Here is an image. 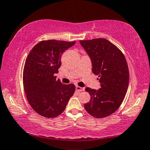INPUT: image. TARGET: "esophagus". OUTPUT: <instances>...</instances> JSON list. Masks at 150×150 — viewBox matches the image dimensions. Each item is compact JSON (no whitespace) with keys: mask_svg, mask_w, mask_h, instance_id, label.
I'll list each match as a JSON object with an SVG mask.
<instances>
[{"mask_svg":"<svg viewBox=\"0 0 150 150\" xmlns=\"http://www.w3.org/2000/svg\"><path fill=\"white\" fill-rule=\"evenodd\" d=\"M76 91H77V92H82V91H84V88H82V87L77 86H76Z\"/></svg>","mask_w":150,"mask_h":150,"instance_id":"34e87169","label":"esophagus"}]
</instances>
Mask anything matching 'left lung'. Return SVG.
<instances>
[{"label": "left lung", "instance_id": "left-lung-1", "mask_svg": "<svg viewBox=\"0 0 150 150\" xmlns=\"http://www.w3.org/2000/svg\"><path fill=\"white\" fill-rule=\"evenodd\" d=\"M92 62V71L98 75L101 88L87 87L91 100L84 104L90 115L103 118L117 110L125 98L129 83V71L122 52L107 39L80 40Z\"/></svg>", "mask_w": 150, "mask_h": 150}]
</instances>
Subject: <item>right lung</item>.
<instances>
[{"instance_id":"right-lung-1","label":"right lung","mask_w":150,"mask_h":150,"mask_svg":"<svg viewBox=\"0 0 150 150\" xmlns=\"http://www.w3.org/2000/svg\"><path fill=\"white\" fill-rule=\"evenodd\" d=\"M75 43L42 40L27 57L23 73L24 91L31 107L40 115L47 118L59 115L74 94V84H62L54 74L61 66L62 54Z\"/></svg>"}]
</instances>
